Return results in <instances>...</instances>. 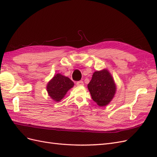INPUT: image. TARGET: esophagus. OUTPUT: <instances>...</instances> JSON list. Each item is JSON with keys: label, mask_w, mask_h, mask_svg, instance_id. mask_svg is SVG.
<instances>
[{"label": "esophagus", "mask_w": 157, "mask_h": 157, "mask_svg": "<svg viewBox=\"0 0 157 157\" xmlns=\"http://www.w3.org/2000/svg\"><path fill=\"white\" fill-rule=\"evenodd\" d=\"M77 86H83L84 82L82 80H79V81L77 82Z\"/></svg>", "instance_id": "1"}]
</instances>
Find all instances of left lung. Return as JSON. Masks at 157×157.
<instances>
[{
  "label": "left lung",
  "instance_id": "obj_1",
  "mask_svg": "<svg viewBox=\"0 0 157 157\" xmlns=\"http://www.w3.org/2000/svg\"><path fill=\"white\" fill-rule=\"evenodd\" d=\"M88 88L92 99L99 107L108 105L116 92L115 83L107 69L94 72Z\"/></svg>",
  "mask_w": 157,
  "mask_h": 157
}]
</instances>
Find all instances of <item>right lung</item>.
Returning <instances> with one entry per match:
<instances>
[{"instance_id": "add662e5", "label": "right lung", "mask_w": 157, "mask_h": 157, "mask_svg": "<svg viewBox=\"0 0 157 157\" xmlns=\"http://www.w3.org/2000/svg\"><path fill=\"white\" fill-rule=\"evenodd\" d=\"M74 86L69 78L59 73L56 74L47 84V92L55 101H59L63 98L67 91Z\"/></svg>"}]
</instances>
